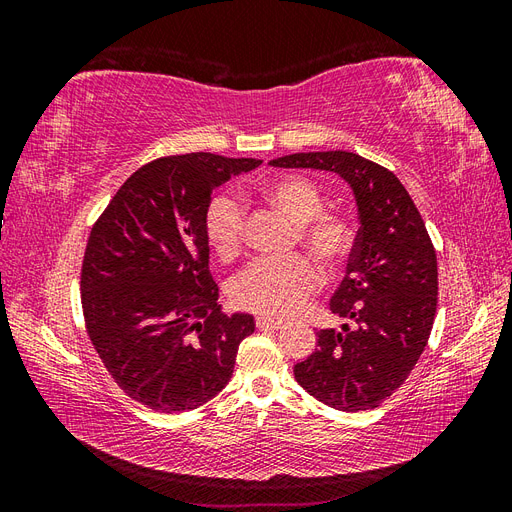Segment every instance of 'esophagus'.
<instances>
[{"label": "esophagus", "instance_id": "obj_1", "mask_svg": "<svg viewBox=\"0 0 512 512\" xmlns=\"http://www.w3.org/2000/svg\"><path fill=\"white\" fill-rule=\"evenodd\" d=\"M256 327L260 331H280V329H284V322L271 320V318H265V316H258L256 318Z\"/></svg>", "mask_w": 512, "mask_h": 512}]
</instances>
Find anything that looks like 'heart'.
Instances as JSON below:
<instances>
[{
    "instance_id": "b5f03b06",
    "label": "heart",
    "mask_w": 512,
    "mask_h": 512,
    "mask_svg": "<svg viewBox=\"0 0 512 512\" xmlns=\"http://www.w3.org/2000/svg\"><path fill=\"white\" fill-rule=\"evenodd\" d=\"M258 198L297 222V239L329 273L344 267L352 252V226L333 211H322V194L314 181L282 175L265 181ZM245 207L237 196L222 192L211 198L205 211V235L220 258L241 252ZM320 273L307 256L284 260H256L241 271L230 286L232 301L267 318L297 314L318 290Z\"/></svg>"
}]
</instances>
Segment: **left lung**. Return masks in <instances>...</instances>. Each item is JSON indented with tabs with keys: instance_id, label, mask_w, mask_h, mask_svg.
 Returning a JSON list of instances; mask_svg holds the SVG:
<instances>
[{
	"instance_id": "obj_1",
	"label": "left lung",
	"mask_w": 512,
	"mask_h": 512,
	"mask_svg": "<svg viewBox=\"0 0 512 512\" xmlns=\"http://www.w3.org/2000/svg\"><path fill=\"white\" fill-rule=\"evenodd\" d=\"M280 168L329 170L354 194L359 230L331 312L354 322L318 331V348L294 378L344 412L378 408L406 382L427 346L438 305V260L425 222L401 181L350 151L292 153Z\"/></svg>"
}]
</instances>
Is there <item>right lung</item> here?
Here are the masks:
<instances>
[{"mask_svg": "<svg viewBox=\"0 0 512 512\" xmlns=\"http://www.w3.org/2000/svg\"><path fill=\"white\" fill-rule=\"evenodd\" d=\"M262 160L185 153L138 168L91 228L81 271L87 333L123 393L156 412L207 404L235 369L254 316L222 314L205 211Z\"/></svg>", "mask_w": 512, "mask_h": 512, "instance_id": "right-lung-1", "label": "right lung"}]
</instances>
